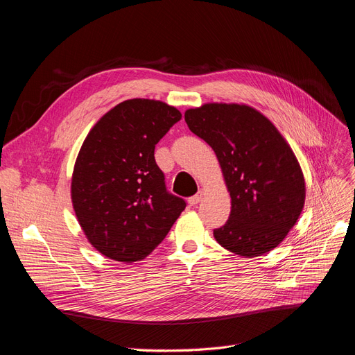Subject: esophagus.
Returning <instances> with one entry per match:
<instances>
[{
	"mask_svg": "<svg viewBox=\"0 0 355 355\" xmlns=\"http://www.w3.org/2000/svg\"><path fill=\"white\" fill-rule=\"evenodd\" d=\"M202 200V192H199V193H196V195H193L192 198H189V203L192 205V206H195V205H198L199 202Z\"/></svg>",
	"mask_w": 355,
	"mask_h": 355,
	"instance_id": "esophagus-1",
	"label": "esophagus"
}]
</instances>
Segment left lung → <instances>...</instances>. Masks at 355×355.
I'll return each mask as SVG.
<instances>
[{
  "label": "left lung",
  "instance_id": "1",
  "mask_svg": "<svg viewBox=\"0 0 355 355\" xmlns=\"http://www.w3.org/2000/svg\"><path fill=\"white\" fill-rule=\"evenodd\" d=\"M191 132L218 156L231 193L229 219L215 239L241 257L277 248L298 220L305 182L295 155L265 116L241 104H203L186 110Z\"/></svg>",
  "mask_w": 355,
  "mask_h": 355
}]
</instances>
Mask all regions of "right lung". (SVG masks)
I'll return each mask as SVG.
<instances>
[{
    "label": "right lung",
    "mask_w": 355,
    "mask_h": 355,
    "mask_svg": "<svg viewBox=\"0 0 355 355\" xmlns=\"http://www.w3.org/2000/svg\"><path fill=\"white\" fill-rule=\"evenodd\" d=\"M180 119L166 103L126 100L83 143L71 199L83 231L104 257L120 262L148 257L186 207L184 199L166 189L155 160L156 144Z\"/></svg>",
    "instance_id": "right-lung-1"
}]
</instances>
